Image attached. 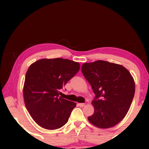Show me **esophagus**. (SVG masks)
Listing matches in <instances>:
<instances>
[{
    "label": "esophagus",
    "instance_id": "1",
    "mask_svg": "<svg viewBox=\"0 0 149 149\" xmlns=\"http://www.w3.org/2000/svg\"><path fill=\"white\" fill-rule=\"evenodd\" d=\"M78 105L80 107H83L85 105V104H84V103H78Z\"/></svg>",
    "mask_w": 149,
    "mask_h": 149
}]
</instances>
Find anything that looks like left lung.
Here are the masks:
<instances>
[{
  "label": "left lung",
  "mask_w": 149,
  "mask_h": 149,
  "mask_svg": "<svg viewBox=\"0 0 149 149\" xmlns=\"http://www.w3.org/2000/svg\"><path fill=\"white\" fill-rule=\"evenodd\" d=\"M81 71L95 94L92 102L95 111L88 120L102 129L116 125L134 98L135 85L130 73L122 65L103 60L84 63Z\"/></svg>",
  "instance_id": "8db88e82"
}]
</instances>
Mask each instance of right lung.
<instances>
[{
	"instance_id": "obj_1",
	"label": "right lung",
	"mask_w": 149,
	"mask_h": 149,
	"mask_svg": "<svg viewBox=\"0 0 149 149\" xmlns=\"http://www.w3.org/2000/svg\"><path fill=\"white\" fill-rule=\"evenodd\" d=\"M80 69L78 62L62 58L39 59L29 67L23 88L25 106L39 126L59 129L66 123L76 104L59 97Z\"/></svg>"
}]
</instances>
